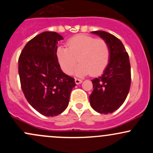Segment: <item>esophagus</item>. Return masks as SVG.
<instances>
[{
	"instance_id": "esophagus-1",
	"label": "esophagus",
	"mask_w": 153,
	"mask_h": 153,
	"mask_svg": "<svg viewBox=\"0 0 153 153\" xmlns=\"http://www.w3.org/2000/svg\"><path fill=\"white\" fill-rule=\"evenodd\" d=\"M75 83H76V84H80V83H82V80L78 79V78H75Z\"/></svg>"
}]
</instances>
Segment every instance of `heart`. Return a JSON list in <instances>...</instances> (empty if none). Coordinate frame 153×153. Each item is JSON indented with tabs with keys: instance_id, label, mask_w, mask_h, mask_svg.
<instances>
[{
	"instance_id": "obj_1",
	"label": "heart",
	"mask_w": 153,
	"mask_h": 153,
	"mask_svg": "<svg viewBox=\"0 0 153 153\" xmlns=\"http://www.w3.org/2000/svg\"><path fill=\"white\" fill-rule=\"evenodd\" d=\"M67 47L59 46L56 51L61 68L67 74L72 73L78 60L81 64L75 71L77 76L99 75L109 62L110 49L102 39L77 35L67 41Z\"/></svg>"
}]
</instances>
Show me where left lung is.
Segmentation results:
<instances>
[{
	"mask_svg": "<svg viewBox=\"0 0 153 153\" xmlns=\"http://www.w3.org/2000/svg\"><path fill=\"white\" fill-rule=\"evenodd\" d=\"M108 43L110 59L101 76L91 80L92 93L89 96L91 108L100 114H111L125 102L131 82L129 56L123 42L114 35L102 30L91 31Z\"/></svg>",
	"mask_w": 153,
	"mask_h": 153,
	"instance_id": "8db88e82",
	"label": "left lung"
}]
</instances>
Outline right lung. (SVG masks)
<instances>
[{
	"mask_svg": "<svg viewBox=\"0 0 153 153\" xmlns=\"http://www.w3.org/2000/svg\"><path fill=\"white\" fill-rule=\"evenodd\" d=\"M63 37L45 31L30 39L18 60L20 84L27 101L46 117L57 116L67 108L75 79L61 70L56 55Z\"/></svg>",
	"mask_w": 153,
	"mask_h": 153,
	"instance_id": "obj_1",
	"label": "right lung"
}]
</instances>
